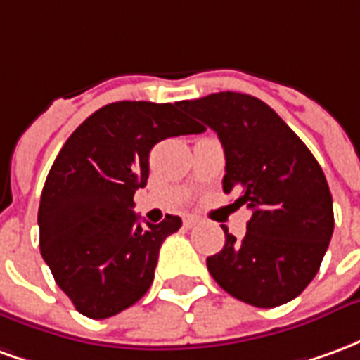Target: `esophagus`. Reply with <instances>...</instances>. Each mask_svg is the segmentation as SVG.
<instances>
[{"label": "esophagus", "instance_id": "obj_1", "mask_svg": "<svg viewBox=\"0 0 360 360\" xmlns=\"http://www.w3.org/2000/svg\"><path fill=\"white\" fill-rule=\"evenodd\" d=\"M198 224H200V219L195 218V216H187V218L183 219V226L185 227H195L198 226Z\"/></svg>", "mask_w": 360, "mask_h": 360}]
</instances>
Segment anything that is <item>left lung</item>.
Masks as SVG:
<instances>
[{
    "instance_id": "1",
    "label": "left lung",
    "mask_w": 360,
    "mask_h": 360,
    "mask_svg": "<svg viewBox=\"0 0 360 360\" xmlns=\"http://www.w3.org/2000/svg\"><path fill=\"white\" fill-rule=\"evenodd\" d=\"M216 131L226 152L224 193L252 216L247 235L206 258L224 291L258 309L285 304L309 285L333 233L332 193L304 142L268 103L241 92L179 102Z\"/></svg>"
}]
</instances>
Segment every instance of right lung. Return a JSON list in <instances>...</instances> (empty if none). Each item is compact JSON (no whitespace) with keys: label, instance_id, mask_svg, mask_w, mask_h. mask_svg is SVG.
Here are the masks:
<instances>
[{"label":"right lung","instance_id":"right-lung-1","mask_svg":"<svg viewBox=\"0 0 360 360\" xmlns=\"http://www.w3.org/2000/svg\"><path fill=\"white\" fill-rule=\"evenodd\" d=\"M202 131L179 102H113L84 119L59 150L38 208L40 252L81 314L115 316L150 289L160 247L181 218L142 226L134 191L148 181L154 144Z\"/></svg>","mask_w":360,"mask_h":360}]
</instances>
